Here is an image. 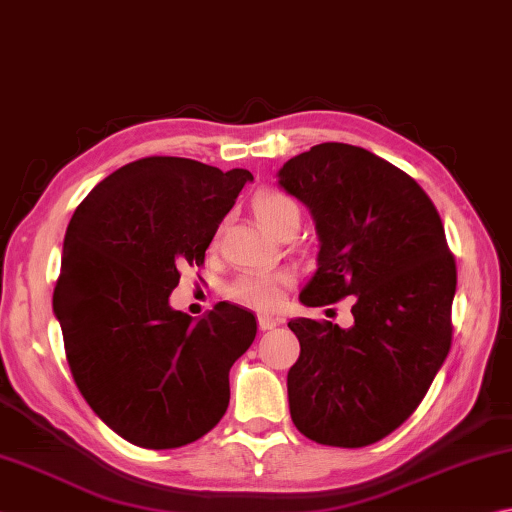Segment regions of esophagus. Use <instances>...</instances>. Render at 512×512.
<instances>
[{
	"instance_id": "1",
	"label": "esophagus",
	"mask_w": 512,
	"mask_h": 512,
	"mask_svg": "<svg viewBox=\"0 0 512 512\" xmlns=\"http://www.w3.org/2000/svg\"><path fill=\"white\" fill-rule=\"evenodd\" d=\"M281 324L279 317H272V315H258V328L261 330H274L276 326Z\"/></svg>"
}]
</instances>
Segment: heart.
<instances>
[{"mask_svg": "<svg viewBox=\"0 0 512 512\" xmlns=\"http://www.w3.org/2000/svg\"><path fill=\"white\" fill-rule=\"evenodd\" d=\"M256 220L279 238L294 236L301 227V206L294 197L281 191H265L254 197ZM294 285V274L288 270L276 272H242L224 285V297L251 310L270 312L285 301V294Z\"/></svg>", "mask_w": 512, "mask_h": 512, "instance_id": "heart-1", "label": "heart"}]
</instances>
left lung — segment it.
<instances>
[{"label":"left lung","mask_w":512,"mask_h":512,"mask_svg":"<svg viewBox=\"0 0 512 512\" xmlns=\"http://www.w3.org/2000/svg\"><path fill=\"white\" fill-rule=\"evenodd\" d=\"M279 184L319 236L303 306L355 297L351 328L288 324L301 344L288 373L292 423L321 445L378 443L414 414L452 346L456 263L441 215L407 173L348 143L285 161Z\"/></svg>","instance_id":"obj_1"}]
</instances>
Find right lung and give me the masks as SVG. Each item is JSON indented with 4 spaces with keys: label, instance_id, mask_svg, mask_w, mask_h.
<instances>
[{
    "label": "right lung",
    "instance_id": "right-lung-1",
    "mask_svg": "<svg viewBox=\"0 0 512 512\" xmlns=\"http://www.w3.org/2000/svg\"><path fill=\"white\" fill-rule=\"evenodd\" d=\"M254 175L184 157H143L98 182L71 218L53 290L71 375L132 445L173 450L229 407V369L256 337L249 310H173L182 267L204 251Z\"/></svg>",
    "mask_w": 512,
    "mask_h": 512
}]
</instances>
